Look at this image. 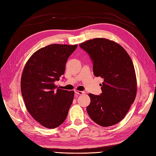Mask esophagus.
<instances>
[{
  "mask_svg": "<svg viewBox=\"0 0 156 156\" xmlns=\"http://www.w3.org/2000/svg\"><path fill=\"white\" fill-rule=\"evenodd\" d=\"M75 93L76 94H78V95H82V94H84L85 91H78V90H75Z\"/></svg>",
  "mask_w": 156,
  "mask_h": 156,
  "instance_id": "34e87169",
  "label": "esophagus"
}]
</instances>
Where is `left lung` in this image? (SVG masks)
<instances>
[{
	"label": "left lung",
	"mask_w": 156,
	"mask_h": 156,
	"mask_svg": "<svg viewBox=\"0 0 156 156\" xmlns=\"http://www.w3.org/2000/svg\"><path fill=\"white\" fill-rule=\"evenodd\" d=\"M93 61L95 77L104 79L100 95L89 93L87 112L93 122L103 127L115 125L126 116L137 93L136 72L129 55L123 48L103 38L79 44Z\"/></svg>",
	"instance_id": "1"
}]
</instances>
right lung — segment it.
<instances>
[{
    "mask_svg": "<svg viewBox=\"0 0 156 156\" xmlns=\"http://www.w3.org/2000/svg\"><path fill=\"white\" fill-rule=\"evenodd\" d=\"M77 44H53L37 51L24 67L20 89L30 115L44 127L61 125L73 103L74 91L57 87L55 82L64 75L69 57Z\"/></svg>",
    "mask_w": 156,
    "mask_h": 156,
    "instance_id": "add662e5",
    "label": "right lung"
}]
</instances>
